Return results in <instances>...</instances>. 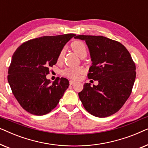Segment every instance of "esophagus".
<instances>
[{
	"label": "esophagus",
	"mask_w": 148,
	"mask_h": 148,
	"mask_svg": "<svg viewBox=\"0 0 148 148\" xmlns=\"http://www.w3.org/2000/svg\"><path fill=\"white\" fill-rule=\"evenodd\" d=\"M75 82H73V81H72V80H70V81H69V84H70V85H73V84H75Z\"/></svg>",
	"instance_id": "34e87169"
}]
</instances>
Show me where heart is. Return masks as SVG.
<instances>
[{"instance_id":"heart-1","label":"heart","mask_w":148,"mask_h":148,"mask_svg":"<svg viewBox=\"0 0 148 148\" xmlns=\"http://www.w3.org/2000/svg\"><path fill=\"white\" fill-rule=\"evenodd\" d=\"M71 48L73 51L79 56L82 57L83 56L87 55V48L86 44L82 41H75L72 42ZM64 50H60L58 56V60H60L63 56ZM83 72V69L82 67H69L64 69L62 72V74L64 76L67 77L71 79H76L79 77L80 74Z\"/></svg>"}]
</instances>
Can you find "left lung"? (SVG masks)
<instances>
[{"label": "left lung", "mask_w": 148, "mask_h": 148, "mask_svg": "<svg viewBox=\"0 0 148 148\" xmlns=\"http://www.w3.org/2000/svg\"><path fill=\"white\" fill-rule=\"evenodd\" d=\"M86 41L92 66L88 77L98 85L86 83L78 94L86 110L96 117L110 116L120 110L130 96L136 77L135 64L122 44L102 36H77Z\"/></svg>", "instance_id": "1"}]
</instances>
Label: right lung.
I'll list each match as a JSON object with an SVG mask.
<instances>
[{
    "label": "right lung",
    "instance_id": "1",
    "mask_svg": "<svg viewBox=\"0 0 148 148\" xmlns=\"http://www.w3.org/2000/svg\"><path fill=\"white\" fill-rule=\"evenodd\" d=\"M75 34L42 36L24 42L14 52L8 71V82L22 108L30 114L42 116L57 106L69 88L67 79L58 77L51 84L46 79L49 68Z\"/></svg>",
    "mask_w": 148,
    "mask_h": 148
}]
</instances>
